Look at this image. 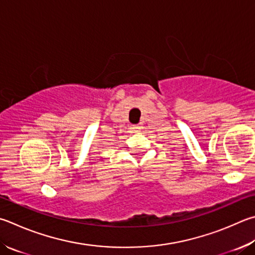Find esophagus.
<instances>
[{
    "label": "esophagus",
    "instance_id": "1",
    "mask_svg": "<svg viewBox=\"0 0 255 255\" xmlns=\"http://www.w3.org/2000/svg\"><path fill=\"white\" fill-rule=\"evenodd\" d=\"M133 131H135V132H139L140 131V126H139V125H136V126H133Z\"/></svg>",
    "mask_w": 255,
    "mask_h": 255
}]
</instances>
